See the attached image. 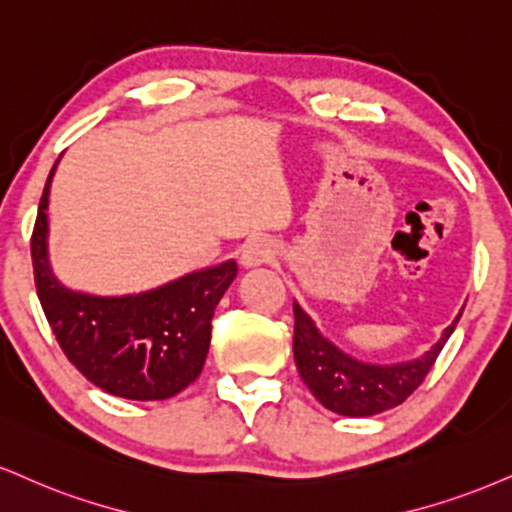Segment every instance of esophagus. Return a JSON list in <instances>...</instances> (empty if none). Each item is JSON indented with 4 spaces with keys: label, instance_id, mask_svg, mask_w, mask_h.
I'll return each instance as SVG.
<instances>
[{
    "label": "esophagus",
    "instance_id": "esophagus-1",
    "mask_svg": "<svg viewBox=\"0 0 512 512\" xmlns=\"http://www.w3.org/2000/svg\"><path fill=\"white\" fill-rule=\"evenodd\" d=\"M274 255H276L274 243L267 236H252L240 245V264L248 269L272 262Z\"/></svg>",
    "mask_w": 512,
    "mask_h": 512
}]
</instances>
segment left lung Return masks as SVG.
<instances>
[{"label": "left lung", "instance_id": "8db88e82", "mask_svg": "<svg viewBox=\"0 0 512 512\" xmlns=\"http://www.w3.org/2000/svg\"><path fill=\"white\" fill-rule=\"evenodd\" d=\"M293 357L300 377L326 410L343 417H372L396 408L422 384L441 348L458 326V317L443 329L439 341L415 360L374 365L348 355L317 329L315 319L293 300Z\"/></svg>", "mask_w": 512, "mask_h": 512}]
</instances>
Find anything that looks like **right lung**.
Returning a JSON list of instances; mask_svg holds the SVG:
<instances>
[{
  "mask_svg": "<svg viewBox=\"0 0 512 512\" xmlns=\"http://www.w3.org/2000/svg\"><path fill=\"white\" fill-rule=\"evenodd\" d=\"M40 197L30 255L38 298L61 350L97 389L126 400H166L200 377L212 341V317L236 279V262L197 269L126 295L64 286L49 262V188Z\"/></svg>",
  "mask_w": 512,
  "mask_h": 512,
  "instance_id": "1",
  "label": "right lung"
}]
</instances>
